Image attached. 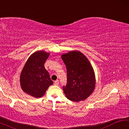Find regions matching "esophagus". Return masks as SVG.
Returning a JSON list of instances; mask_svg holds the SVG:
<instances>
[{
    "mask_svg": "<svg viewBox=\"0 0 129 129\" xmlns=\"http://www.w3.org/2000/svg\"><path fill=\"white\" fill-rule=\"evenodd\" d=\"M54 84L55 85H58V84H59V81H58V80H56L54 82Z\"/></svg>",
    "mask_w": 129,
    "mask_h": 129,
    "instance_id": "34e87169",
    "label": "esophagus"
}]
</instances>
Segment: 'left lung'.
<instances>
[{
    "instance_id": "1",
    "label": "left lung",
    "mask_w": 129,
    "mask_h": 129,
    "mask_svg": "<svg viewBox=\"0 0 129 129\" xmlns=\"http://www.w3.org/2000/svg\"><path fill=\"white\" fill-rule=\"evenodd\" d=\"M67 68V82L63 91L68 100L78 102L86 99L95 88L93 69L86 57L79 51L62 54Z\"/></svg>"
}]
</instances>
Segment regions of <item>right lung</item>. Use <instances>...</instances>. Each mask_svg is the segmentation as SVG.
I'll use <instances>...</instances> for the list:
<instances>
[{"label":"right lung","mask_w":129,"mask_h":129,"mask_svg":"<svg viewBox=\"0 0 129 129\" xmlns=\"http://www.w3.org/2000/svg\"><path fill=\"white\" fill-rule=\"evenodd\" d=\"M49 53L37 51L30 56L21 73V87L25 93L32 97L40 98L50 85L53 84L44 64Z\"/></svg>","instance_id":"right-lung-1"}]
</instances>
